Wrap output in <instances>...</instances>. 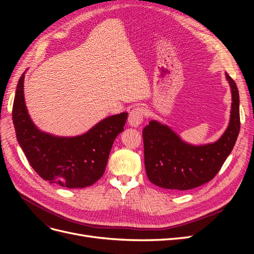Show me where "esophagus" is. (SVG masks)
<instances>
[{
  "label": "esophagus",
  "instance_id": "esophagus-1",
  "mask_svg": "<svg viewBox=\"0 0 254 254\" xmlns=\"http://www.w3.org/2000/svg\"><path fill=\"white\" fill-rule=\"evenodd\" d=\"M144 115H145V109L143 107H135L129 113L128 117V123L131 127H137L140 126L143 120H144Z\"/></svg>",
  "mask_w": 254,
  "mask_h": 254
}]
</instances>
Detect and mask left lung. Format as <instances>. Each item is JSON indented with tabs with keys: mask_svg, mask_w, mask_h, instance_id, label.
<instances>
[{
	"mask_svg": "<svg viewBox=\"0 0 254 254\" xmlns=\"http://www.w3.org/2000/svg\"><path fill=\"white\" fill-rule=\"evenodd\" d=\"M226 78L232 94L231 114L226 131L216 142L189 144L157 121H150L143 129L145 170L150 182L163 189L187 190L209 182L219 172L241 129L240 94L228 73Z\"/></svg>",
	"mask_w": 254,
	"mask_h": 254,
	"instance_id": "1",
	"label": "left lung"
}]
</instances>
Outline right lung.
<instances>
[{
  "mask_svg": "<svg viewBox=\"0 0 254 254\" xmlns=\"http://www.w3.org/2000/svg\"><path fill=\"white\" fill-rule=\"evenodd\" d=\"M24 73L17 84L12 122L17 140L35 172L50 183L82 189L105 173L113 142L123 130L127 112L102 120L86 133L56 136L43 132L30 119L24 99Z\"/></svg>",
  "mask_w": 254,
  "mask_h": 254,
  "instance_id": "obj_1",
  "label": "right lung"
}]
</instances>
